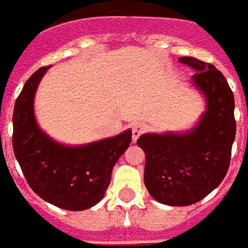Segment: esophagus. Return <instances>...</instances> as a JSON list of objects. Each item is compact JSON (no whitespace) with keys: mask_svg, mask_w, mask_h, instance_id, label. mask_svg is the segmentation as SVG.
Masks as SVG:
<instances>
[{"mask_svg":"<svg viewBox=\"0 0 248 248\" xmlns=\"http://www.w3.org/2000/svg\"><path fill=\"white\" fill-rule=\"evenodd\" d=\"M146 131V124L144 122H136V124H132V140L134 142L139 139V136L141 134H144Z\"/></svg>","mask_w":248,"mask_h":248,"instance_id":"esophagus-1","label":"esophagus"}]
</instances>
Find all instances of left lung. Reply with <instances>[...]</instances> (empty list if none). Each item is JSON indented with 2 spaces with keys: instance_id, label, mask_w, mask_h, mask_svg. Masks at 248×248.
<instances>
[{
  "instance_id": "left-lung-1",
  "label": "left lung",
  "mask_w": 248,
  "mask_h": 248,
  "mask_svg": "<svg viewBox=\"0 0 248 248\" xmlns=\"http://www.w3.org/2000/svg\"><path fill=\"white\" fill-rule=\"evenodd\" d=\"M194 68L192 84L206 100V110L186 132L144 134V182L158 202L187 206L202 200L224 180L235 138L234 96L222 72L195 57H181Z\"/></svg>"
}]
</instances>
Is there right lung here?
<instances>
[{
	"mask_svg": "<svg viewBox=\"0 0 248 248\" xmlns=\"http://www.w3.org/2000/svg\"><path fill=\"white\" fill-rule=\"evenodd\" d=\"M42 67L28 78L14 108L13 148L31 190L44 201L65 209L85 210L104 197L110 174L127 150L132 132L78 146H67L39 128L34 114V96L47 72Z\"/></svg>",
	"mask_w": 248,
	"mask_h": 248,
	"instance_id": "1",
	"label": "right lung"
}]
</instances>
